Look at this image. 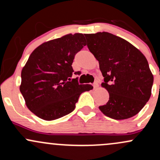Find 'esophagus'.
I'll return each instance as SVG.
<instances>
[{"instance_id": "1", "label": "esophagus", "mask_w": 160, "mask_h": 160, "mask_svg": "<svg viewBox=\"0 0 160 160\" xmlns=\"http://www.w3.org/2000/svg\"><path fill=\"white\" fill-rule=\"evenodd\" d=\"M98 82H97V81L94 82V83H93V87H94V89L98 88Z\"/></svg>"}]
</instances>
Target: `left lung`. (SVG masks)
I'll return each mask as SVG.
<instances>
[{"label":"left lung","mask_w":160,"mask_h":160,"mask_svg":"<svg viewBox=\"0 0 160 160\" xmlns=\"http://www.w3.org/2000/svg\"><path fill=\"white\" fill-rule=\"evenodd\" d=\"M87 47L98 61L102 86L109 92L100 111L114 120L136 115L151 95L153 76L147 58L127 40L108 32L85 34Z\"/></svg>","instance_id":"8db88e82"}]
</instances>
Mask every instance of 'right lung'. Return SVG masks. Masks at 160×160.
Returning a JSON list of instances; mask_svg holds the SVG:
<instances>
[{"label":"right lung","instance_id":"obj_1","mask_svg":"<svg viewBox=\"0 0 160 160\" xmlns=\"http://www.w3.org/2000/svg\"><path fill=\"white\" fill-rule=\"evenodd\" d=\"M86 46L82 34H67L43 43L33 51L22 68L20 92L28 108L40 118L53 120L71 113L90 84L72 78L75 55Z\"/></svg>","mask_w":160,"mask_h":160}]
</instances>
